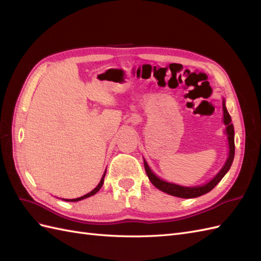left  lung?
<instances>
[{
	"instance_id": "8db88e82",
	"label": "left lung",
	"mask_w": 261,
	"mask_h": 261,
	"mask_svg": "<svg viewBox=\"0 0 261 261\" xmlns=\"http://www.w3.org/2000/svg\"><path fill=\"white\" fill-rule=\"evenodd\" d=\"M223 122L226 125V134H227V139H228V148H230V153H228V158L224 164V167L221 169V171L216 175V177L212 178L209 183H207L203 186H197V187H183V186H178L175 184L168 183V181H164L161 178L155 176L152 173V171L150 170V168L148 167L147 162L144 160L145 170H146V173H147L150 181H151V183L158 189H160V191L167 193V194H170L172 196L180 197V198H195V197H199L201 195L207 194L208 192L211 191V189L215 188L216 185L226 174V172L230 170L233 159H234V152H235L234 127H233V124L231 123V116L227 112L224 102H223Z\"/></svg>"
}]
</instances>
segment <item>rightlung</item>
I'll return each mask as SVG.
<instances>
[{"mask_svg": "<svg viewBox=\"0 0 261 261\" xmlns=\"http://www.w3.org/2000/svg\"><path fill=\"white\" fill-rule=\"evenodd\" d=\"M105 176H106V172H105V174H103V176H102V178H101V180H100V183L98 184V186L93 189V191H91L90 193H88V194H86L85 196H82V197H80V198H75V199H65L66 201H78V200H82V199H85V198H87V197H90V196H92V195H94L96 194L99 189L101 188V186L103 185V180H105Z\"/></svg>", "mask_w": 261, "mask_h": 261, "instance_id": "add662e5", "label": "right lung"}]
</instances>
